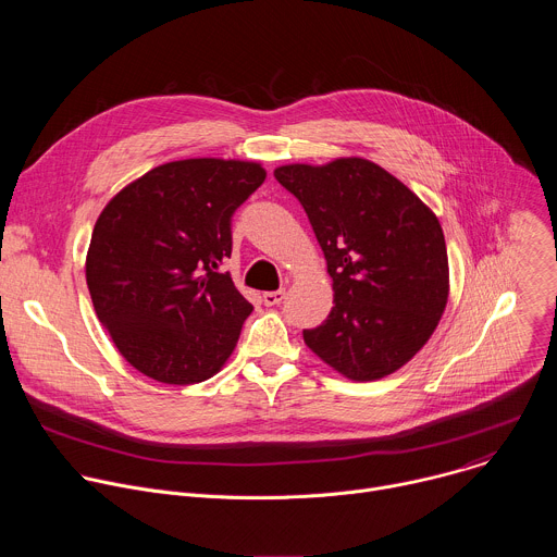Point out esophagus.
I'll return each mask as SVG.
<instances>
[{
  "mask_svg": "<svg viewBox=\"0 0 557 557\" xmlns=\"http://www.w3.org/2000/svg\"><path fill=\"white\" fill-rule=\"evenodd\" d=\"M284 295H286L284 288H280V290H269V293L262 295V301H264L267 306H277V304L284 299Z\"/></svg>",
  "mask_w": 557,
  "mask_h": 557,
  "instance_id": "esophagus-1",
  "label": "esophagus"
}]
</instances>
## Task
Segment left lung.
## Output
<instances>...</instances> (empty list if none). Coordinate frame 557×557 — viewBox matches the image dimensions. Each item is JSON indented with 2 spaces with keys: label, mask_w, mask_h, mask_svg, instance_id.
<instances>
[{
  "label": "left lung",
  "mask_w": 557,
  "mask_h": 557,
  "mask_svg": "<svg viewBox=\"0 0 557 557\" xmlns=\"http://www.w3.org/2000/svg\"><path fill=\"white\" fill-rule=\"evenodd\" d=\"M275 181L304 207L333 277L335 306L304 331L306 346L352 381L399 370L430 339L447 304L438 218L366 158L284 165Z\"/></svg>",
  "instance_id": "1"
}]
</instances>
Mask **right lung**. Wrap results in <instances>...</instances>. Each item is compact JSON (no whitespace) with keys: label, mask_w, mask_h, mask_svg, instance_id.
<instances>
[{"label":"right lung","mask_w":557,"mask_h":557,"mask_svg":"<svg viewBox=\"0 0 557 557\" xmlns=\"http://www.w3.org/2000/svg\"><path fill=\"white\" fill-rule=\"evenodd\" d=\"M267 178L258 163L189 158L153 168L101 211L86 260L99 322L143 374L174 385L213 376L253 306L218 269L231 218Z\"/></svg>","instance_id":"right-lung-1"}]
</instances>
